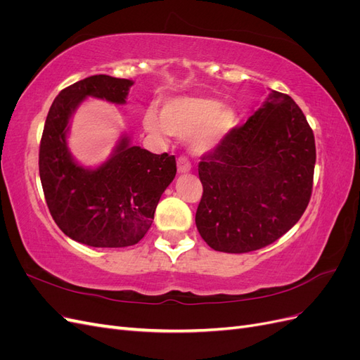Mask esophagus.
<instances>
[{
  "instance_id": "esophagus-1",
  "label": "esophagus",
  "mask_w": 360,
  "mask_h": 360,
  "mask_svg": "<svg viewBox=\"0 0 360 360\" xmlns=\"http://www.w3.org/2000/svg\"><path fill=\"white\" fill-rule=\"evenodd\" d=\"M177 168H179V172L180 174H184V172H189L191 171V162L186 156H180L179 160H177Z\"/></svg>"
}]
</instances>
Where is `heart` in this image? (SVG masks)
Masks as SVG:
<instances>
[{
	"instance_id": "1",
	"label": "heart",
	"mask_w": 360,
	"mask_h": 360,
	"mask_svg": "<svg viewBox=\"0 0 360 360\" xmlns=\"http://www.w3.org/2000/svg\"><path fill=\"white\" fill-rule=\"evenodd\" d=\"M234 122L230 108L207 97H176L162 106L160 117L155 111H147L143 120L147 132L155 136H192L191 148L200 156L219 147Z\"/></svg>"
}]
</instances>
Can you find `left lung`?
Segmentation results:
<instances>
[{
  "instance_id": "1",
  "label": "left lung",
  "mask_w": 360,
  "mask_h": 360,
  "mask_svg": "<svg viewBox=\"0 0 360 360\" xmlns=\"http://www.w3.org/2000/svg\"><path fill=\"white\" fill-rule=\"evenodd\" d=\"M314 165L307 117L288 94L271 91L243 126L201 158L195 224L204 242L245 254L278 240L307 210Z\"/></svg>"
}]
</instances>
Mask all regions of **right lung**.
Returning a JSON list of instances; mask_svg holds the SVG:
<instances>
[{
	"instance_id": "right-lung-1",
	"label": "right lung",
	"mask_w": 360,
	"mask_h": 360,
	"mask_svg": "<svg viewBox=\"0 0 360 360\" xmlns=\"http://www.w3.org/2000/svg\"><path fill=\"white\" fill-rule=\"evenodd\" d=\"M132 85L108 75L75 82L56 97L43 127L39 172L48 209L64 234L86 246L136 245L177 172L176 158L132 146L127 135L97 168H85L72 158L68 132L76 108L86 97L123 105Z\"/></svg>"
}]
</instances>
